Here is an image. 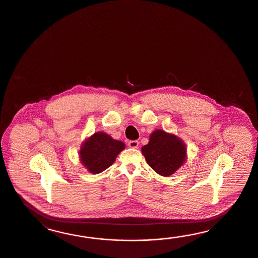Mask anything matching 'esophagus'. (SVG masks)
Listing matches in <instances>:
<instances>
[{
    "label": "esophagus",
    "mask_w": 258,
    "mask_h": 258,
    "mask_svg": "<svg viewBox=\"0 0 258 258\" xmlns=\"http://www.w3.org/2000/svg\"><path fill=\"white\" fill-rule=\"evenodd\" d=\"M139 146V142L138 141H130L128 142V147L131 149H137Z\"/></svg>",
    "instance_id": "1"
}]
</instances>
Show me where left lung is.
<instances>
[{
	"label": "left lung",
	"instance_id": "8db88e82",
	"mask_svg": "<svg viewBox=\"0 0 258 258\" xmlns=\"http://www.w3.org/2000/svg\"><path fill=\"white\" fill-rule=\"evenodd\" d=\"M142 153L149 166L161 176L169 177L185 163L186 145L178 136L156 130L150 134Z\"/></svg>",
	"mask_w": 258,
	"mask_h": 258
}]
</instances>
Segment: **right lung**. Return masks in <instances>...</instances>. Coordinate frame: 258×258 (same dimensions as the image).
Here are the masks:
<instances>
[{"label":"right lung","mask_w":258,"mask_h":258,"mask_svg":"<svg viewBox=\"0 0 258 258\" xmlns=\"http://www.w3.org/2000/svg\"><path fill=\"white\" fill-rule=\"evenodd\" d=\"M125 149V144L115 140L104 132L94 133L80 147L79 159L81 164L92 174L106 170L115 162L118 154Z\"/></svg>","instance_id":"obj_1"}]
</instances>
